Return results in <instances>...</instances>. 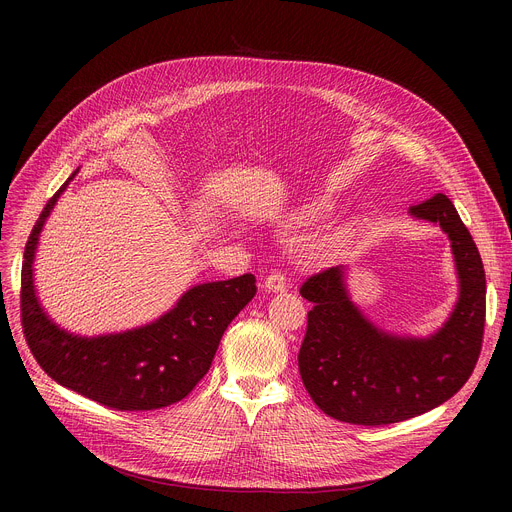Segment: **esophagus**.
I'll return each instance as SVG.
<instances>
[{
	"label": "esophagus",
	"instance_id": "1",
	"mask_svg": "<svg viewBox=\"0 0 512 512\" xmlns=\"http://www.w3.org/2000/svg\"><path fill=\"white\" fill-rule=\"evenodd\" d=\"M285 285H287V275L279 269L271 271L265 277V289H269V291H281V289H285Z\"/></svg>",
	"mask_w": 512,
	"mask_h": 512
}]
</instances>
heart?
Here are the masks:
<instances>
[{
	"label": "heart",
	"mask_w": 512,
	"mask_h": 512,
	"mask_svg": "<svg viewBox=\"0 0 512 512\" xmlns=\"http://www.w3.org/2000/svg\"><path fill=\"white\" fill-rule=\"evenodd\" d=\"M318 212H320V210H318V208H308V210H306V216H308V218H310V216H316V214H318Z\"/></svg>",
	"instance_id": "obj_1"
}]
</instances>
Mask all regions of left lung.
I'll use <instances>...</instances> for the list:
<instances>
[{
    "instance_id": "8db88e82",
    "label": "left lung",
    "mask_w": 512,
    "mask_h": 512,
    "mask_svg": "<svg viewBox=\"0 0 512 512\" xmlns=\"http://www.w3.org/2000/svg\"><path fill=\"white\" fill-rule=\"evenodd\" d=\"M411 214L448 233L462 285L452 318L435 336L407 340L377 330L348 300L342 267L322 269L300 287L312 302L300 375L312 401L338 421L379 427L421 415L454 397L478 362L486 322L478 247L442 192L413 204Z\"/></svg>"
}]
</instances>
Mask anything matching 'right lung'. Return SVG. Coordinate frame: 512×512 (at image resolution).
<instances>
[{
	"instance_id": "add662e5",
	"label": "right lung",
	"mask_w": 512,
	"mask_h": 512,
	"mask_svg": "<svg viewBox=\"0 0 512 512\" xmlns=\"http://www.w3.org/2000/svg\"><path fill=\"white\" fill-rule=\"evenodd\" d=\"M66 184L46 202L24 249L20 318L28 348L48 377L105 407L152 411L182 401L208 373L227 326L257 294L255 275L196 285L164 318L131 332L66 334L42 312L32 281L38 235Z\"/></svg>"
}]
</instances>
